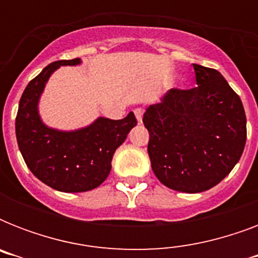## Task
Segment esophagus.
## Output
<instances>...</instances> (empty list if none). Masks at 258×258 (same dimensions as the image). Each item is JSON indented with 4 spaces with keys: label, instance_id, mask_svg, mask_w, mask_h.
I'll use <instances>...</instances> for the list:
<instances>
[{
    "label": "esophagus",
    "instance_id": "34e87169",
    "mask_svg": "<svg viewBox=\"0 0 258 258\" xmlns=\"http://www.w3.org/2000/svg\"><path fill=\"white\" fill-rule=\"evenodd\" d=\"M134 112H135V116H137L138 121H139V123H142V120H143V113H145V109L137 108L135 111H134Z\"/></svg>",
    "mask_w": 258,
    "mask_h": 258
}]
</instances>
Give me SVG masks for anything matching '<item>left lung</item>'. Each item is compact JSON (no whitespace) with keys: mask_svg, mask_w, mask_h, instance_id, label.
<instances>
[{"mask_svg":"<svg viewBox=\"0 0 258 258\" xmlns=\"http://www.w3.org/2000/svg\"><path fill=\"white\" fill-rule=\"evenodd\" d=\"M196 88L170 89L143 115L154 174L169 188L201 192L224 179L246 142L244 105L225 78L192 64Z\"/></svg>","mask_w":258,"mask_h":258,"instance_id":"8db88e82","label":"left lung"}]
</instances>
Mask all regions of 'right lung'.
I'll return each mask as SVG.
<instances>
[{"label": "right lung", "mask_w": 258, "mask_h": 258, "mask_svg": "<svg viewBox=\"0 0 258 258\" xmlns=\"http://www.w3.org/2000/svg\"><path fill=\"white\" fill-rule=\"evenodd\" d=\"M79 64L82 60L74 58L45 67L26 86L16 117L18 149L26 166L41 182L64 192L88 191L100 186L111 171L113 154L138 123L130 112L120 120L100 116L72 131L48 127L38 112L46 83L60 67Z\"/></svg>", "instance_id": "1"}]
</instances>
